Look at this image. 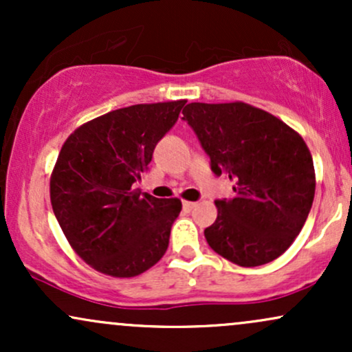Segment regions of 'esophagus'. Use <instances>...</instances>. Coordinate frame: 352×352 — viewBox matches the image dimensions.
<instances>
[{
  "instance_id": "34e87169",
  "label": "esophagus",
  "mask_w": 352,
  "mask_h": 352,
  "mask_svg": "<svg viewBox=\"0 0 352 352\" xmlns=\"http://www.w3.org/2000/svg\"><path fill=\"white\" fill-rule=\"evenodd\" d=\"M182 205H184L185 210H188V212H190V210L195 207L197 204H195V201H187V200H184V201H182Z\"/></svg>"
}]
</instances>
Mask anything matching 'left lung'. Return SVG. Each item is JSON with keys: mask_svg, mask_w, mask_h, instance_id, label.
Wrapping results in <instances>:
<instances>
[{"mask_svg": "<svg viewBox=\"0 0 352 352\" xmlns=\"http://www.w3.org/2000/svg\"><path fill=\"white\" fill-rule=\"evenodd\" d=\"M217 177L235 184L218 199L215 223L205 228L213 252L252 268L276 260L300 235L313 205L316 177L302 137L283 120L245 102L185 106Z\"/></svg>", "mask_w": 352, "mask_h": 352, "instance_id": "left-lung-1", "label": "left lung"}]
</instances>
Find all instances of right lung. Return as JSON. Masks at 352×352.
<instances>
[{
  "instance_id": "right-lung-1",
  "label": "right lung",
  "mask_w": 352,
  "mask_h": 352,
  "mask_svg": "<svg viewBox=\"0 0 352 352\" xmlns=\"http://www.w3.org/2000/svg\"><path fill=\"white\" fill-rule=\"evenodd\" d=\"M187 100L137 104L80 125L51 175V205L74 252L98 272L132 278L167 252L179 199L132 188Z\"/></svg>"
}]
</instances>
